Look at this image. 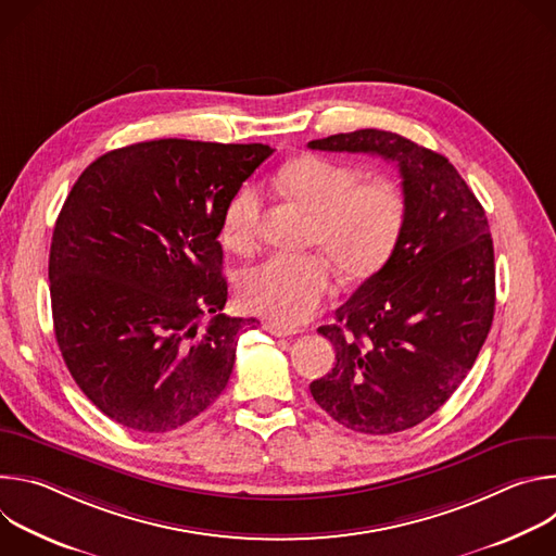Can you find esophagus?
Wrapping results in <instances>:
<instances>
[{
    "mask_svg": "<svg viewBox=\"0 0 556 556\" xmlns=\"http://www.w3.org/2000/svg\"><path fill=\"white\" fill-rule=\"evenodd\" d=\"M264 330H266V332H270L273 337H292V334H296V332H299L296 328H288V326H281V324H275V321L264 324Z\"/></svg>",
    "mask_w": 556,
    "mask_h": 556,
    "instance_id": "obj_1",
    "label": "esophagus"
}]
</instances>
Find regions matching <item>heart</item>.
Here are the masks:
<instances>
[{"label": "heart", "mask_w": 556, "mask_h": 556, "mask_svg": "<svg viewBox=\"0 0 556 556\" xmlns=\"http://www.w3.org/2000/svg\"><path fill=\"white\" fill-rule=\"evenodd\" d=\"M281 189L314 215L309 242L319 247L348 279L374 275L401 242L407 198L391 180H363L356 167L326 157H301L279 172ZM262 198L242 187L222 217L226 249L247 253L257 237ZM328 256V257H329ZM327 257V258H328ZM319 253H273L244 270V305L281 326H299L334 292V268Z\"/></svg>", "instance_id": "obj_1"}]
</instances>
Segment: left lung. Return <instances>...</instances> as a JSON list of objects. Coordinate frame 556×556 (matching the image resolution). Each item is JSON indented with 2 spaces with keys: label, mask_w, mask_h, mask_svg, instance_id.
Here are the masks:
<instances>
[{
  "label": "left lung",
  "mask_w": 556,
  "mask_h": 556,
  "mask_svg": "<svg viewBox=\"0 0 556 556\" xmlns=\"http://www.w3.org/2000/svg\"><path fill=\"white\" fill-rule=\"evenodd\" d=\"M399 165L407 198L401 242L319 334L337 365L309 384L339 425L369 435L433 416L478 358L495 314V253L482 204L442 153L382 129L307 142Z\"/></svg>",
  "instance_id": "obj_1"
}]
</instances>
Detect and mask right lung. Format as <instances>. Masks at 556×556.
I'll use <instances>...</instances> for the list:
<instances>
[{
    "label": "right lung",
    "instance_id": "1",
    "mask_svg": "<svg viewBox=\"0 0 556 556\" xmlns=\"http://www.w3.org/2000/svg\"><path fill=\"white\" fill-rule=\"evenodd\" d=\"M270 153L163 138L108 151L74 182L50 247L54 337L74 382L114 422L167 433L224 391L237 339L257 321L222 314L217 235Z\"/></svg>",
    "mask_w": 556,
    "mask_h": 556
}]
</instances>
